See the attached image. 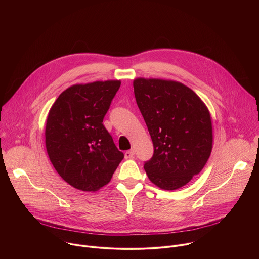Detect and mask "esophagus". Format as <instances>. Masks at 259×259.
<instances>
[{
	"instance_id": "1",
	"label": "esophagus",
	"mask_w": 259,
	"mask_h": 259,
	"mask_svg": "<svg viewBox=\"0 0 259 259\" xmlns=\"http://www.w3.org/2000/svg\"><path fill=\"white\" fill-rule=\"evenodd\" d=\"M133 157H134V151L133 150L127 151L125 153V159H133Z\"/></svg>"
}]
</instances>
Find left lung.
<instances>
[{
    "instance_id": "1",
    "label": "left lung",
    "mask_w": 259,
    "mask_h": 259,
    "mask_svg": "<svg viewBox=\"0 0 259 259\" xmlns=\"http://www.w3.org/2000/svg\"><path fill=\"white\" fill-rule=\"evenodd\" d=\"M133 87L155 149L144 163L147 177L162 190L182 188L211 155L209 109L191 88L176 81L137 78Z\"/></svg>"
}]
</instances>
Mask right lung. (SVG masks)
Here are the masks:
<instances>
[{"label":"right lung","mask_w":259,"mask_h":259,"mask_svg":"<svg viewBox=\"0 0 259 259\" xmlns=\"http://www.w3.org/2000/svg\"><path fill=\"white\" fill-rule=\"evenodd\" d=\"M120 86L119 80L72 85L49 110L47 154L57 173L75 189L98 191L124 159L102 124Z\"/></svg>","instance_id":"add662e5"}]
</instances>
